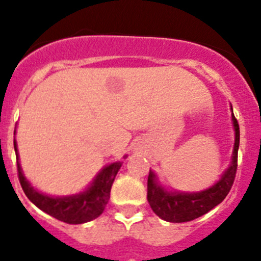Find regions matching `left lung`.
<instances>
[{
  "instance_id": "obj_1",
  "label": "left lung",
  "mask_w": 261,
  "mask_h": 261,
  "mask_svg": "<svg viewBox=\"0 0 261 261\" xmlns=\"http://www.w3.org/2000/svg\"><path fill=\"white\" fill-rule=\"evenodd\" d=\"M232 111V107H231ZM235 130L234 151L229 168L223 172L221 179L208 190L200 192H168L161 187L153 171L147 176V201L158 217L167 222H188L204 216L209 211L225 200L234 183L237 167H238L239 149V124L234 114L231 116Z\"/></svg>"
}]
</instances>
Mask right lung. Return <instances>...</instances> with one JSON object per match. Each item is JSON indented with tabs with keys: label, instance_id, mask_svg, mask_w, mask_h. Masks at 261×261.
Wrapping results in <instances>:
<instances>
[{
	"label": "right lung",
	"instance_id": "obj_1",
	"mask_svg": "<svg viewBox=\"0 0 261 261\" xmlns=\"http://www.w3.org/2000/svg\"><path fill=\"white\" fill-rule=\"evenodd\" d=\"M14 149L17 155L18 177H19L23 192L26 193L30 201L35 204L40 211L55 217L56 220L70 223V225L89 222V221L95 220L96 217L103 213L110 200L111 187L116 177L117 171L121 167V162H115L106 166L102 171L96 175L91 186L84 192L64 196V197H52V196L39 192L30 184L20 168L15 140H14Z\"/></svg>",
	"mask_w": 261,
	"mask_h": 261
}]
</instances>
